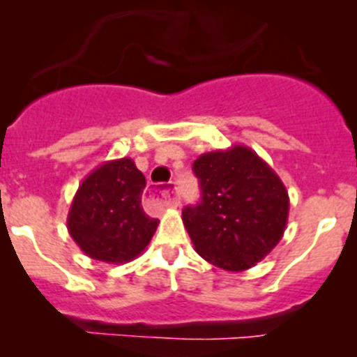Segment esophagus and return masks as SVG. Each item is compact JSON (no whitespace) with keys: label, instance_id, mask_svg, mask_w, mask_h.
<instances>
[{"label":"esophagus","instance_id":"esophagus-1","mask_svg":"<svg viewBox=\"0 0 357 357\" xmlns=\"http://www.w3.org/2000/svg\"><path fill=\"white\" fill-rule=\"evenodd\" d=\"M149 197L150 200L165 205V207H178L179 205V199L174 195V183L172 181L158 190H150Z\"/></svg>","mask_w":357,"mask_h":357}]
</instances>
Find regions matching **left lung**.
<instances>
[{
  "instance_id": "left-lung-1",
  "label": "left lung",
  "mask_w": 357,
  "mask_h": 357,
  "mask_svg": "<svg viewBox=\"0 0 357 357\" xmlns=\"http://www.w3.org/2000/svg\"><path fill=\"white\" fill-rule=\"evenodd\" d=\"M202 200L183 211L197 254L225 271L261 262L282 240L290 199L280 176L245 145L202 153L193 162Z\"/></svg>"
}]
</instances>
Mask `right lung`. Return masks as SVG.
<instances>
[{
  "instance_id": "add662e5",
  "label": "right lung",
  "mask_w": 357,
  "mask_h": 357,
  "mask_svg": "<svg viewBox=\"0 0 357 357\" xmlns=\"http://www.w3.org/2000/svg\"><path fill=\"white\" fill-rule=\"evenodd\" d=\"M145 186V176L129 157L103 162L82 179L67 229L88 257L126 264L145 250L158 226L142 207Z\"/></svg>"
}]
</instances>
